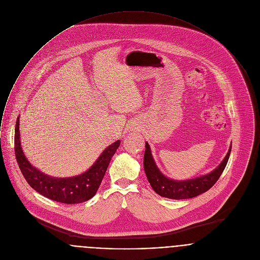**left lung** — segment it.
<instances>
[{
	"label": "left lung",
	"mask_w": 260,
	"mask_h": 260,
	"mask_svg": "<svg viewBox=\"0 0 260 260\" xmlns=\"http://www.w3.org/2000/svg\"><path fill=\"white\" fill-rule=\"evenodd\" d=\"M231 148L232 145H230V148L223 161L213 172L186 180H174L167 177L158 170L151 154L149 144L146 142L143 159L144 172L146 173L151 187L159 196L173 200L190 199L209 190L217 182L227 166Z\"/></svg>",
	"instance_id": "8db88e82"
}]
</instances>
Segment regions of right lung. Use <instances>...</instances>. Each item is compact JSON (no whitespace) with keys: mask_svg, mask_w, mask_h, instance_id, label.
I'll return each instance as SVG.
<instances>
[{"mask_svg":"<svg viewBox=\"0 0 260 260\" xmlns=\"http://www.w3.org/2000/svg\"><path fill=\"white\" fill-rule=\"evenodd\" d=\"M19 121L18 117L15 126V155L21 173L30 186L40 194L63 204H79L91 199L95 194L111 158L121 141L117 140L108 146L87 172L77 176L53 177L41 173L24 155L20 141Z\"/></svg>","mask_w":260,"mask_h":260,"instance_id":"obj_1","label":"right lung"}]
</instances>
